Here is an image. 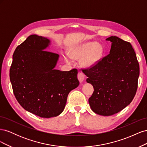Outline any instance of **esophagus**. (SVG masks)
Returning a JSON list of instances; mask_svg holds the SVG:
<instances>
[{"instance_id":"1","label":"esophagus","mask_w":147,"mask_h":147,"mask_svg":"<svg viewBox=\"0 0 147 147\" xmlns=\"http://www.w3.org/2000/svg\"><path fill=\"white\" fill-rule=\"evenodd\" d=\"M78 79L80 83H82L84 80V75L83 73L79 72L78 74Z\"/></svg>"}]
</instances>
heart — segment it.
I'll return each instance as SVG.
<instances>
[{"label":"heart","instance_id":"1","mask_svg":"<svg viewBox=\"0 0 147 147\" xmlns=\"http://www.w3.org/2000/svg\"><path fill=\"white\" fill-rule=\"evenodd\" d=\"M69 53L72 59H81L80 64L83 67L91 68L99 63L104 49L100 43L88 42L70 48ZM65 60L67 63H70L69 57L65 56Z\"/></svg>","mask_w":147,"mask_h":147}]
</instances>
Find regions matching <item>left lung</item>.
Returning a JSON list of instances; mask_svg holds the SVG:
<instances>
[{
	"label": "left lung",
	"instance_id": "left-lung-1",
	"mask_svg": "<svg viewBox=\"0 0 147 147\" xmlns=\"http://www.w3.org/2000/svg\"><path fill=\"white\" fill-rule=\"evenodd\" d=\"M109 54L90 69L83 70L94 92L89 98L91 110L102 116H110L124 109L132 102L137 89L139 65L130 43L117 36Z\"/></svg>",
	"mask_w": 147,
	"mask_h": 147
}]
</instances>
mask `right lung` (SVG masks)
I'll list each match as a JSON object with an SVG mask.
<instances>
[{
	"instance_id": "1",
	"label": "right lung",
	"mask_w": 147,
	"mask_h": 147,
	"mask_svg": "<svg viewBox=\"0 0 147 147\" xmlns=\"http://www.w3.org/2000/svg\"><path fill=\"white\" fill-rule=\"evenodd\" d=\"M47 37L31 35L13 55L10 78L13 93L26 111L50 118L65 108L69 93L79 85L78 71L55 69L59 55L47 50Z\"/></svg>"
}]
</instances>
